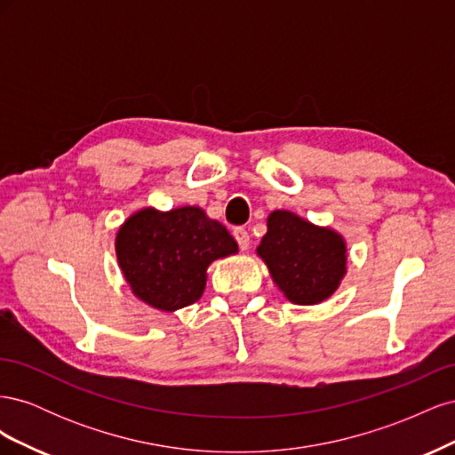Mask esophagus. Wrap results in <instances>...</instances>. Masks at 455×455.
I'll list each match as a JSON object with an SVG mask.
<instances>
[{"mask_svg":"<svg viewBox=\"0 0 455 455\" xmlns=\"http://www.w3.org/2000/svg\"><path fill=\"white\" fill-rule=\"evenodd\" d=\"M233 237H235V241H237L241 251L249 249V244H251V233L246 231L244 228H235V229H233Z\"/></svg>","mask_w":455,"mask_h":455,"instance_id":"esophagus-1","label":"esophagus"}]
</instances>
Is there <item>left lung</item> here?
Wrapping results in <instances>:
<instances>
[{"label": "left lung", "mask_w": 455, "mask_h": 455, "mask_svg": "<svg viewBox=\"0 0 455 455\" xmlns=\"http://www.w3.org/2000/svg\"><path fill=\"white\" fill-rule=\"evenodd\" d=\"M258 254L284 296L299 306L332 296L346 273V243L338 233L286 211L269 214Z\"/></svg>", "instance_id": "8db88e82"}]
</instances>
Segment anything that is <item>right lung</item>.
<instances>
[{
    "label": "right lung",
    "instance_id": "obj_1",
    "mask_svg": "<svg viewBox=\"0 0 455 455\" xmlns=\"http://www.w3.org/2000/svg\"><path fill=\"white\" fill-rule=\"evenodd\" d=\"M116 251L132 292L148 306L174 311L196 304L206 284V267L237 252L229 231L197 206L171 212L144 209L117 233Z\"/></svg>",
    "mask_w": 455,
    "mask_h": 455
}]
</instances>
